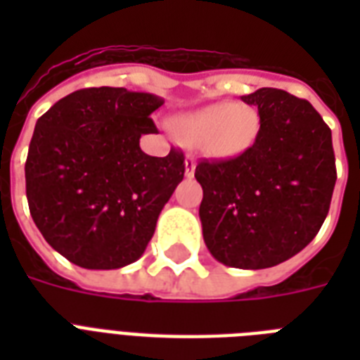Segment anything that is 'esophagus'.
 Masks as SVG:
<instances>
[{"label":"esophagus","mask_w":360,"mask_h":360,"mask_svg":"<svg viewBox=\"0 0 360 360\" xmlns=\"http://www.w3.org/2000/svg\"><path fill=\"white\" fill-rule=\"evenodd\" d=\"M194 169H196V160L194 157H186L185 158V177H194Z\"/></svg>","instance_id":"obj_1"}]
</instances>
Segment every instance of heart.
Masks as SVG:
<instances>
[{"mask_svg":"<svg viewBox=\"0 0 360 360\" xmlns=\"http://www.w3.org/2000/svg\"><path fill=\"white\" fill-rule=\"evenodd\" d=\"M172 129L183 143L207 157L236 158L257 141L262 115L252 104L214 103L177 115Z\"/></svg>","mask_w":360,"mask_h":360,"instance_id":"heart-1","label":"heart"}]
</instances>
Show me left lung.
I'll list each match as a JSON object with an SVG mask.
<instances>
[{
  "mask_svg": "<svg viewBox=\"0 0 360 360\" xmlns=\"http://www.w3.org/2000/svg\"><path fill=\"white\" fill-rule=\"evenodd\" d=\"M257 106L262 130L252 149L196 166L203 188V240L217 262L267 269L318 236L336 183L330 129L304 98L262 87L240 97Z\"/></svg>",
  "mask_w": 360,
  "mask_h": 360,
  "instance_id": "obj_1",
  "label": "left lung"
}]
</instances>
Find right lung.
Returning <instances> with one entry per match:
<instances>
[{
  "instance_id": "1",
  "label": "right lung",
  "mask_w": 360,
  "mask_h": 360,
  "mask_svg": "<svg viewBox=\"0 0 360 360\" xmlns=\"http://www.w3.org/2000/svg\"><path fill=\"white\" fill-rule=\"evenodd\" d=\"M164 104L153 93L89 87L37 121L25 160L33 222L53 250L84 269L140 259L158 214L185 175L183 153L149 157L141 134Z\"/></svg>"
}]
</instances>
